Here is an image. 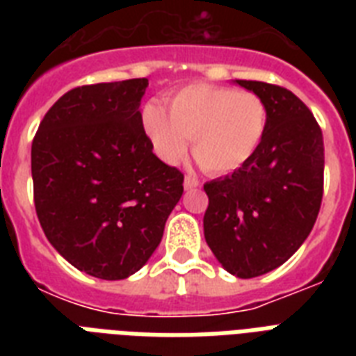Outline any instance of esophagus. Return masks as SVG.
<instances>
[{
	"label": "esophagus",
	"instance_id": "1",
	"mask_svg": "<svg viewBox=\"0 0 356 356\" xmlns=\"http://www.w3.org/2000/svg\"><path fill=\"white\" fill-rule=\"evenodd\" d=\"M200 186V181L194 177H184V190H195Z\"/></svg>",
	"mask_w": 356,
	"mask_h": 356
}]
</instances>
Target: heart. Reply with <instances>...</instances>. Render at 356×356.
Returning a JSON list of instances; mask_svg holds the SVG:
<instances>
[{"mask_svg":"<svg viewBox=\"0 0 356 356\" xmlns=\"http://www.w3.org/2000/svg\"><path fill=\"white\" fill-rule=\"evenodd\" d=\"M166 108L149 102L142 127L156 156L177 164L192 138V153L214 175L231 173L253 159L268 127V107L253 92L194 83L170 97Z\"/></svg>","mask_w":356,"mask_h":356,"instance_id":"heart-1","label":"heart"}]
</instances>
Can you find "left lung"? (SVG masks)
<instances>
[{"label": "left lung", "mask_w": 356, "mask_h": 356, "mask_svg": "<svg viewBox=\"0 0 356 356\" xmlns=\"http://www.w3.org/2000/svg\"><path fill=\"white\" fill-rule=\"evenodd\" d=\"M268 107L262 144L242 168L205 184L203 231L223 270L240 279L264 275L307 240L323 195V136L307 105L286 88L233 81Z\"/></svg>", "instance_id": "left-lung-1"}]
</instances>
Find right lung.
<instances>
[{"instance_id":"add662e5","label":"right lung","mask_w":356,"mask_h":356,"mask_svg":"<svg viewBox=\"0 0 356 356\" xmlns=\"http://www.w3.org/2000/svg\"><path fill=\"white\" fill-rule=\"evenodd\" d=\"M147 79L79 86L38 125L31 147L36 216L77 270L120 281L149 260L183 195V173L142 127Z\"/></svg>"}]
</instances>
